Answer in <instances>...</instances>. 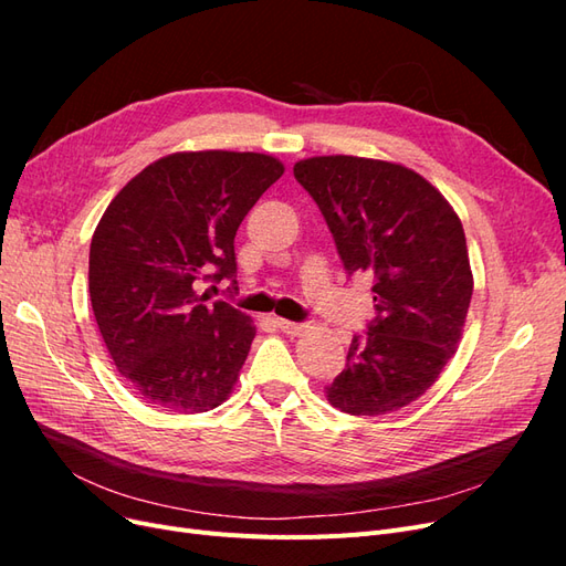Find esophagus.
Returning <instances> with one entry per match:
<instances>
[{"label": "esophagus", "mask_w": 566, "mask_h": 566, "mask_svg": "<svg viewBox=\"0 0 566 566\" xmlns=\"http://www.w3.org/2000/svg\"><path fill=\"white\" fill-rule=\"evenodd\" d=\"M273 323H276L279 328L287 335H300L304 331V323H295V321H287V318H276Z\"/></svg>", "instance_id": "obj_1"}]
</instances>
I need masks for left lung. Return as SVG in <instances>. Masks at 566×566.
<instances>
[{
    "instance_id": "1",
    "label": "left lung",
    "mask_w": 566,
    "mask_h": 566,
    "mask_svg": "<svg viewBox=\"0 0 566 566\" xmlns=\"http://www.w3.org/2000/svg\"><path fill=\"white\" fill-rule=\"evenodd\" d=\"M347 273L373 279L375 318L354 335L325 397L349 416H385L416 401L462 337L472 269L449 200L413 169L356 156L295 163Z\"/></svg>"
}]
</instances>
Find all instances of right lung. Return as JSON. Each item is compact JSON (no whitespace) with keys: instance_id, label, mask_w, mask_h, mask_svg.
I'll return each mask as SVG.
<instances>
[{"instance_id":"add662e5","label":"right lung","mask_w":566,"mask_h":566,"mask_svg":"<svg viewBox=\"0 0 566 566\" xmlns=\"http://www.w3.org/2000/svg\"><path fill=\"white\" fill-rule=\"evenodd\" d=\"M283 172L264 153H172L127 181L101 217L92 310L115 368L153 408L205 413L233 391L256 328L196 283H235V231Z\"/></svg>"}]
</instances>
